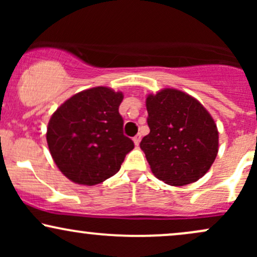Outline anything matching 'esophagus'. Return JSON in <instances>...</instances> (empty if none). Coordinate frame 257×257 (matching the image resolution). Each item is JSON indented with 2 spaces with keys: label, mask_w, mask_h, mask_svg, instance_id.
Returning a JSON list of instances; mask_svg holds the SVG:
<instances>
[{
  "label": "esophagus",
  "mask_w": 257,
  "mask_h": 257,
  "mask_svg": "<svg viewBox=\"0 0 257 257\" xmlns=\"http://www.w3.org/2000/svg\"><path fill=\"white\" fill-rule=\"evenodd\" d=\"M140 140H141V135H140V134L135 135V137H134V138H133V141H134L135 146H138V145H139V144H140Z\"/></svg>",
  "instance_id": "esophagus-1"
}]
</instances>
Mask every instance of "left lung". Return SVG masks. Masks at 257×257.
Listing matches in <instances>:
<instances>
[{
	"label": "left lung",
	"instance_id": "left-lung-1",
	"mask_svg": "<svg viewBox=\"0 0 257 257\" xmlns=\"http://www.w3.org/2000/svg\"><path fill=\"white\" fill-rule=\"evenodd\" d=\"M150 134L140 149L153 175L168 185L196 182L213 166L219 132L213 117L193 96L166 88L146 98Z\"/></svg>",
	"mask_w": 257,
	"mask_h": 257
}]
</instances>
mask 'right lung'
Listing matches in <instances>:
<instances>
[{
	"label": "right lung",
	"instance_id": "right-lung-1",
	"mask_svg": "<svg viewBox=\"0 0 257 257\" xmlns=\"http://www.w3.org/2000/svg\"><path fill=\"white\" fill-rule=\"evenodd\" d=\"M123 93L107 87L79 91L57 108L47 128V144L67 179L93 186L120 169L134 143L123 134L118 107Z\"/></svg>",
	"mask_w": 257,
	"mask_h": 257
}]
</instances>
